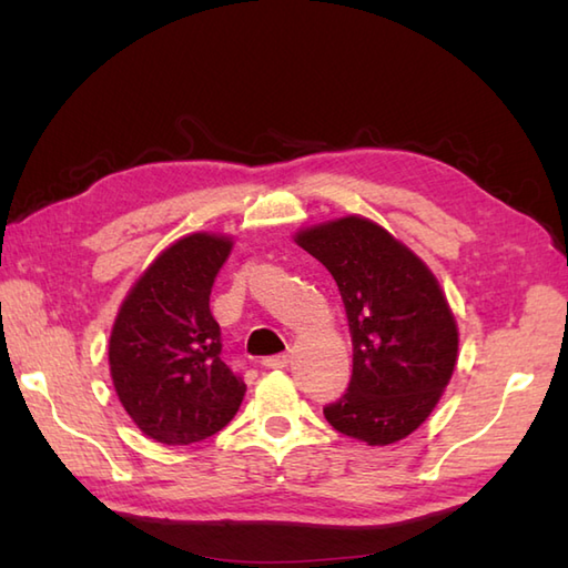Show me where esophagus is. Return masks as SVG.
I'll list each match as a JSON object with an SVG mask.
<instances>
[{
  "label": "esophagus",
  "instance_id": "1",
  "mask_svg": "<svg viewBox=\"0 0 568 568\" xmlns=\"http://www.w3.org/2000/svg\"><path fill=\"white\" fill-rule=\"evenodd\" d=\"M287 364H291V356H287V354H277V356L263 358V366L265 368H285Z\"/></svg>",
  "mask_w": 568,
  "mask_h": 568
}]
</instances>
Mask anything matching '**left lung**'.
Segmentation results:
<instances>
[{
	"instance_id": "8db88e82",
	"label": "left lung",
	"mask_w": 568,
	"mask_h": 568,
	"mask_svg": "<svg viewBox=\"0 0 568 568\" xmlns=\"http://www.w3.org/2000/svg\"><path fill=\"white\" fill-rule=\"evenodd\" d=\"M295 244L332 273L352 332V383L324 417L368 446L405 439L437 407L458 356L439 281L403 241L358 214L300 229Z\"/></svg>"
}]
</instances>
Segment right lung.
Wrapping results in <instances>:
<instances>
[{
	"label": "right lung",
	"mask_w": 568,
	"mask_h": 568,
	"mask_svg": "<svg viewBox=\"0 0 568 568\" xmlns=\"http://www.w3.org/2000/svg\"><path fill=\"white\" fill-rule=\"evenodd\" d=\"M232 236L187 234L131 285L110 336L119 403L146 437L192 444L226 427L246 385L222 361V332L210 312L214 277Z\"/></svg>",
	"instance_id": "right-lung-1"
}]
</instances>
